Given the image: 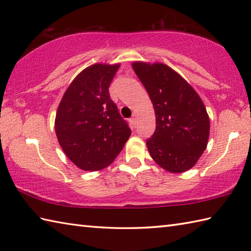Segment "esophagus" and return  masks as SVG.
<instances>
[{"instance_id":"esophagus-1","label":"esophagus","mask_w":251,"mask_h":251,"mask_svg":"<svg viewBox=\"0 0 251 251\" xmlns=\"http://www.w3.org/2000/svg\"><path fill=\"white\" fill-rule=\"evenodd\" d=\"M129 124H130L131 128H135V127L137 126V120H136V117H132V119L129 120Z\"/></svg>"}]
</instances>
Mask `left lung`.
I'll use <instances>...</instances> for the list:
<instances>
[{
  "mask_svg": "<svg viewBox=\"0 0 251 251\" xmlns=\"http://www.w3.org/2000/svg\"><path fill=\"white\" fill-rule=\"evenodd\" d=\"M150 96L156 128L147 140L148 151L169 173H184L207 148L210 122L195 89L172 68L161 62L131 63Z\"/></svg>",
  "mask_w": 251,
  "mask_h": 251,
  "instance_id": "left-lung-1",
  "label": "left lung"
}]
</instances>
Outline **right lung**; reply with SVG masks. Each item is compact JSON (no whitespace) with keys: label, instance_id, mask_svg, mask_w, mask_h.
Masks as SVG:
<instances>
[{"label":"right lung","instance_id":"1","mask_svg":"<svg viewBox=\"0 0 251 251\" xmlns=\"http://www.w3.org/2000/svg\"><path fill=\"white\" fill-rule=\"evenodd\" d=\"M120 63H95L79 72L58 105L55 130L70 161L82 170H100L114 161L131 130L110 99Z\"/></svg>","mask_w":251,"mask_h":251}]
</instances>
